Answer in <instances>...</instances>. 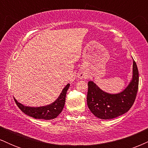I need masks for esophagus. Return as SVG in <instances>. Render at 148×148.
Instances as JSON below:
<instances>
[{"label":"esophagus","mask_w":148,"mask_h":148,"mask_svg":"<svg viewBox=\"0 0 148 148\" xmlns=\"http://www.w3.org/2000/svg\"><path fill=\"white\" fill-rule=\"evenodd\" d=\"M79 78H80V79H83V78H84V75L79 76Z\"/></svg>","instance_id":"esophagus-1"}]
</instances>
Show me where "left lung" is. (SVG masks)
<instances>
[{"instance_id":"left-lung-1","label":"left lung","mask_w":148,"mask_h":148,"mask_svg":"<svg viewBox=\"0 0 148 148\" xmlns=\"http://www.w3.org/2000/svg\"><path fill=\"white\" fill-rule=\"evenodd\" d=\"M138 71L133 59L132 78L123 91L115 94L102 90L93 81L88 84L87 104L95 116L103 120L113 119L127 113L132 106L138 88Z\"/></svg>"}]
</instances>
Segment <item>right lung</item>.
Segmentation results:
<instances>
[{
    "label": "right lung",
    "instance_id": "add662e5",
    "mask_svg": "<svg viewBox=\"0 0 148 148\" xmlns=\"http://www.w3.org/2000/svg\"><path fill=\"white\" fill-rule=\"evenodd\" d=\"M69 84H67L60 95L53 102L46 106H38V107H31L24 106L22 103H19L15 98L14 101L16 102L18 108L21 110L25 114L35 119H43V120H51L57 118V116L62 112L63 109L64 103H65V97L67 94V90L69 88Z\"/></svg>",
    "mask_w": 148,
    "mask_h": 148
}]
</instances>
